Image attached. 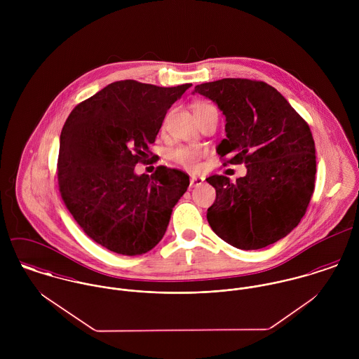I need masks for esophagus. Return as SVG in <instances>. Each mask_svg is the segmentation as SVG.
<instances>
[{
  "instance_id": "34e87169",
  "label": "esophagus",
  "mask_w": 359,
  "mask_h": 359,
  "mask_svg": "<svg viewBox=\"0 0 359 359\" xmlns=\"http://www.w3.org/2000/svg\"><path fill=\"white\" fill-rule=\"evenodd\" d=\"M203 181H205V178H203V177L192 175V177H191V182H189V185H191V188H195V187L202 185V184H203Z\"/></svg>"
}]
</instances>
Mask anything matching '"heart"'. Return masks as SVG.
<instances>
[{
    "label": "heart",
    "mask_w": 359,
    "mask_h": 359,
    "mask_svg": "<svg viewBox=\"0 0 359 359\" xmlns=\"http://www.w3.org/2000/svg\"><path fill=\"white\" fill-rule=\"evenodd\" d=\"M207 106V104H199L198 107ZM171 158L178 163L180 165L188 168V170H198L201 165V160L203 157V152L194 147H177L171 151Z\"/></svg>",
    "instance_id": "b5f03b06"
}]
</instances>
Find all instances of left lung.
I'll return each mask as SVG.
<instances>
[{"label":"left lung","mask_w":359,"mask_h":359,"mask_svg":"<svg viewBox=\"0 0 359 359\" xmlns=\"http://www.w3.org/2000/svg\"><path fill=\"white\" fill-rule=\"evenodd\" d=\"M217 103L226 138L217 147L222 164L248 174L231 182L211 175L215 202L207 210L211 229L242 250H258L290 233L307 211L315 188V142L307 121L264 81L222 79L195 91Z\"/></svg>","instance_id":"8db88e82"}]
</instances>
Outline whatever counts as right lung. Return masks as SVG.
Listing matches in <instances>:
<instances>
[{
    "instance_id": "right-lung-1",
    "label": "right lung",
    "mask_w": 359,
    "mask_h": 359,
    "mask_svg": "<svg viewBox=\"0 0 359 359\" xmlns=\"http://www.w3.org/2000/svg\"><path fill=\"white\" fill-rule=\"evenodd\" d=\"M191 86L116 81L79 103L62 128V201L87 236L113 253L152 250L189 187V175L177 168L158 165L151 177L134 170L154 158L149 145L167 110Z\"/></svg>"
}]
</instances>
